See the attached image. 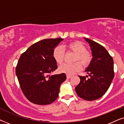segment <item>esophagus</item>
Wrapping results in <instances>:
<instances>
[{"label": "esophagus", "mask_w": 124, "mask_h": 124, "mask_svg": "<svg viewBox=\"0 0 124 124\" xmlns=\"http://www.w3.org/2000/svg\"><path fill=\"white\" fill-rule=\"evenodd\" d=\"M71 77H72V76H70V75H68V74H67V79H69V78H70Z\"/></svg>", "instance_id": "34e87169"}]
</instances>
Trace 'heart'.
<instances>
[{
  "mask_svg": "<svg viewBox=\"0 0 124 124\" xmlns=\"http://www.w3.org/2000/svg\"><path fill=\"white\" fill-rule=\"evenodd\" d=\"M68 51L75 54L72 64H64L59 67V71L68 75H72L82 69L81 63L84 67L89 65L92 60V54L86 50L84 44L79 41L71 42L67 46ZM52 56L57 64L61 65L63 63L65 59V52L61 46H57L53 51ZM81 63H80V62Z\"/></svg>",
  "mask_w": 124,
  "mask_h": 124,
  "instance_id": "1",
  "label": "heart"
}]
</instances>
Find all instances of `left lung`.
Masks as SVG:
<instances>
[{
    "instance_id": "8db88e82",
    "label": "left lung",
    "mask_w": 124,
    "mask_h": 124,
    "mask_svg": "<svg viewBox=\"0 0 124 124\" xmlns=\"http://www.w3.org/2000/svg\"><path fill=\"white\" fill-rule=\"evenodd\" d=\"M89 43L93 59L85 70L88 76H78L80 82L75 87L78 96L92 101L101 98L108 90L114 77L113 60L104 47L90 39L84 38Z\"/></svg>"
}]
</instances>
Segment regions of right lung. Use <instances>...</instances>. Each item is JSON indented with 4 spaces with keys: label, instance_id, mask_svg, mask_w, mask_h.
Returning a JSON list of instances; mask_svg holds the SVG:
<instances>
[{
    "label": "right lung",
    "instance_id": "obj_1",
    "mask_svg": "<svg viewBox=\"0 0 124 124\" xmlns=\"http://www.w3.org/2000/svg\"><path fill=\"white\" fill-rule=\"evenodd\" d=\"M62 38L45 39L29 47L20 56L16 67L20 88L30 102L38 105L53 103L59 95L65 73L51 75L57 68L53 51Z\"/></svg>",
    "mask_w": 124,
    "mask_h": 124
}]
</instances>
